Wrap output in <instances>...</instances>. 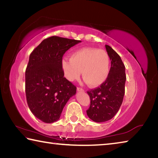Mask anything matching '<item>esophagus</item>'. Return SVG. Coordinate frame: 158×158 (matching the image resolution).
Returning <instances> with one entry per match:
<instances>
[{
  "instance_id": "obj_1",
  "label": "esophagus",
  "mask_w": 158,
  "mask_h": 158,
  "mask_svg": "<svg viewBox=\"0 0 158 158\" xmlns=\"http://www.w3.org/2000/svg\"><path fill=\"white\" fill-rule=\"evenodd\" d=\"M77 91L78 92H84V90L81 89V88H79V87H77Z\"/></svg>"
}]
</instances>
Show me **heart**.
Here are the masks:
<instances>
[{"instance_id": "obj_1", "label": "heart", "mask_w": 158, "mask_h": 158, "mask_svg": "<svg viewBox=\"0 0 158 158\" xmlns=\"http://www.w3.org/2000/svg\"><path fill=\"white\" fill-rule=\"evenodd\" d=\"M110 66L108 53L96 48H82L72 53L70 59L62 60L64 74L69 81L78 79L81 72L83 79L92 88L100 86L106 81Z\"/></svg>"}]
</instances>
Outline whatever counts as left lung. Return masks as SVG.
<instances>
[{"label":"left lung","instance_id":"1","mask_svg":"<svg viewBox=\"0 0 158 158\" xmlns=\"http://www.w3.org/2000/svg\"><path fill=\"white\" fill-rule=\"evenodd\" d=\"M105 47L111 64L109 75L100 87L87 92L90 105L86 113L89 118L97 123L109 121L118 111L123 100L126 81L125 68L120 56L109 45Z\"/></svg>","mask_w":158,"mask_h":158}]
</instances>
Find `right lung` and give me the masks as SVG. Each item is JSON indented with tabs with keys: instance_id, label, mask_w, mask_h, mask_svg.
<instances>
[{
	"instance_id": "obj_1",
	"label": "right lung",
	"mask_w": 158,
	"mask_h": 158,
	"mask_svg": "<svg viewBox=\"0 0 158 158\" xmlns=\"http://www.w3.org/2000/svg\"><path fill=\"white\" fill-rule=\"evenodd\" d=\"M80 40L52 36L44 40L31 53L26 69V100L32 113L47 123L58 121L77 88L65 77L62 58Z\"/></svg>"
}]
</instances>
